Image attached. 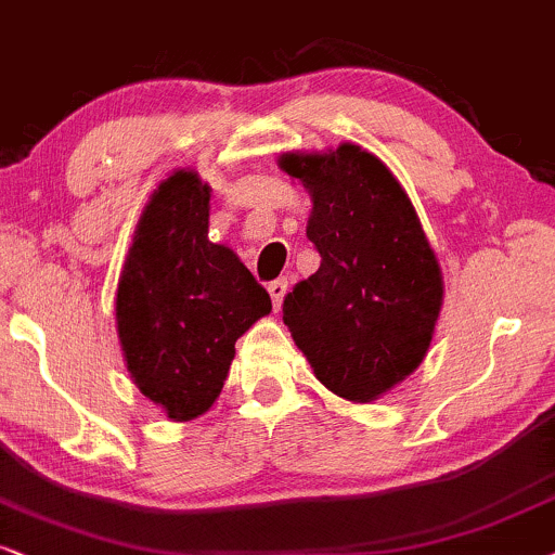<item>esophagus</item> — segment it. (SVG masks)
I'll list each match as a JSON object with an SVG mask.
<instances>
[{
  "instance_id": "34e87169",
  "label": "esophagus",
  "mask_w": 555,
  "mask_h": 555,
  "mask_svg": "<svg viewBox=\"0 0 555 555\" xmlns=\"http://www.w3.org/2000/svg\"><path fill=\"white\" fill-rule=\"evenodd\" d=\"M286 289H289V282H286V279H276V282L269 284V294L273 299V310H279V307H282V299H284Z\"/></svg>"
}]
</instances>
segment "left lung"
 <instances>
[{"label":"left lung","instance_id":"left-lung-1","mask_svg":"<svg viewBox=\"0 0 555 555\" xmlns=\"http://www.w3.org/2000/svg\"><path fill=\"white\" fill-rule=\"evenodd\" d=\"M279 166L310 189L307 237L320 254L284 297V322L333 395L371 402L423 363L443 305L440 266L410 196L359 145L286 153Z\"/></svg>","mask_w":555,"mask_h":555}]
</instances>
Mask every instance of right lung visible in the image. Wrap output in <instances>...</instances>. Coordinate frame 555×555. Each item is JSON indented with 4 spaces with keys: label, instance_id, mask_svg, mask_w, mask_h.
I'll use <instances>...</instances> for the list:
<instances>
[{
    "label": "right lung",
    "instance_id": "add662e5",
    "mask_svg": "<svg viewBox=\"0 0 555 555\" xmlns=\"http://www.w3.org/2000/svg\"><path fill=\"white\" fill-rule=\"evenodd\" d=\"M209 186L177 171L140 215L117 286L128 371L177 423L207 412L225 384L235 340L271 312V297L233 250L207 237Z\"/></svg>",
    "mask_w": 555,
    "mask_h": 555
}]
</instances>
